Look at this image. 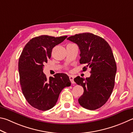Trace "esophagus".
Here are the masks:
<instances>
[{
	"label": "esophagus",
	"instance_id": "esophagus-1",
	"mask_svg": "<svg viewBox=\"0 0 133 133\" xmlns=\"http://www.w3.org/2000/svg\"><path fill=\"white\" fill-rule=\"evenodd\" d=\"M69 79L70 80L71 83L72 84H74V77L73 76H69Z\"/></svg>",
	"mask_w": 133,
	"mask_h": 133
}]
</instances>
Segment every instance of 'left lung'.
Listing matches in <instances>:
<instances>
[{
    "mask_svg": "<svg viewBox=\"0 0 133 133\" xmlns=\"http://www.w3.org/2000/svg\"><path fill=\"white\" fill-rule=\"evenodd\" d=\"M67 39L78 46L79 63L86 65L83 71L91 69L90 77L78 76L74 79L84 88L78 102L87 109H97L107 102L115 86L117 67L112 49L103 38L92 33L78 34Z\"/></svg>",
    "mask_w": 133,
    "mask_h": 133,
    "instance_id": "left-lung-1",
    "label": "left lung"
}]
</instances>
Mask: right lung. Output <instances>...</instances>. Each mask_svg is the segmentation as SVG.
<instances>
[{"label": "right lung", "instance_id": "add662e5", "mask_svg": "<svg viewBox=\"0 0 133 133\" xmlns=\"http://www.w3.org/2000/svg\"><path fill=\"white\" fill-rule=\"evenodd\" d=\"M67 37L43 35L33 38L25 45L19 58L21 90L26 101L38 110L45 111L52 108L63 89L71 85L66 74L57 73L48 79L43 72L44 64L51 57L53 48Z\"/></svg>", "mask_w": 133, "mask_h": 133}]
</instances>
